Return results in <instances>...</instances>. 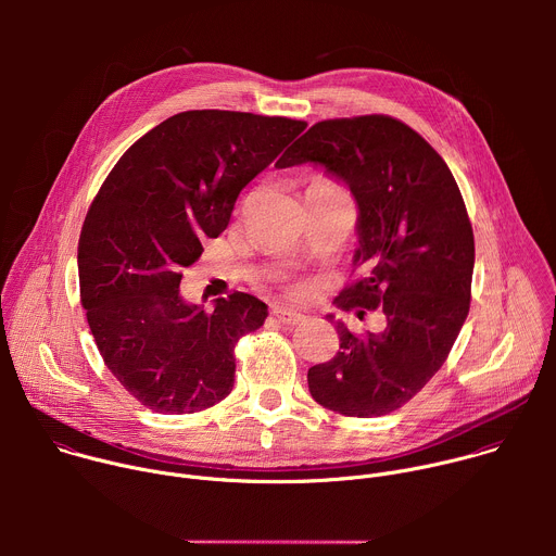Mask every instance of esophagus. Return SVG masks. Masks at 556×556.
<instances>
[{"label": "esophagus", "instance_id": "obj_1", "mask_svg": "<svg viewBox=\"0 0 556 556\" xmlns=\"http://www.w3.org/2000/svg\"><path fill=\"white\" fill-rule=\"evenodd\" d=\"M273 316H275L279 324H286V326H296V324H301L305 319L301 312H294V309H288V307H279V305L273 307Z\"/></svg>", "mask_w": 556, "mask_h": 556}]
</instances>
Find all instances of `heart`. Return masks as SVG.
Instances as JSON below:
<instances>
[{
  "instance_id": "1",
  "label": "heart",
  "mask_w": 556,
  "mask_h": 556,
  "mask_svg": "<svg viewBox=\"0 0 556 556\" xmlns=\"http://www.w3.org/2000/svg\"><path fill=\"white\" fill-rule=\"evenodd\" d=\"M312 185H332V182H328V180H314ZM296 292H303V286H301V288H296Z\"/></svg>"
}]
</instances>
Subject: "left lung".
I'll use <instances>...</instances> for the list:
<instances>
[{"label":"left lung","mask_w":556,"mask_h":556,"mask_svg":"<svg viewBox=\"0 0 556 556\" xmlns=\"http://www.w3.org/2000/svg\"><path fill=\"white\" fill-rule=\"evenodd\" d=\"M303 163L343 180L358 206L354 264L365 277L334 303L387 319L365 337L337 321L341 350L307 369L309 393L341 416L391 414L435 376L466 321L475 242L462 193L442 155L382 114L312 125L279 169Z\"/></svg>","instance_id":"left-lung-1"}]
</instances>
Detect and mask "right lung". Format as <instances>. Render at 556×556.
Instances as JSON below:
<instances>
[{
    "label": "right lung",
    "mask_w": 556,
    "mask_h": 556,
    "mask_svg": "<svg viewBox=\"0 0 556 556\" xmlns=\"http://www.w3.org/2000/svg\"><path fill=\"white\" fill-rule=\"evenodd\" d=\"M303 129L283 116L180 112L138 138L99 189L78 237L81 303L108 369L147 409L195 414L230 393L235 345L268 305L247 292L213 309L187 303L182 268Z\"/></svg>",
    "instance_id": "right-lung-1"
}]
</instances>
